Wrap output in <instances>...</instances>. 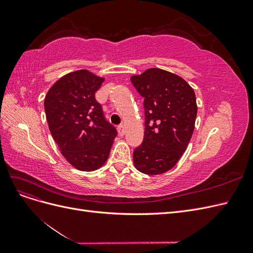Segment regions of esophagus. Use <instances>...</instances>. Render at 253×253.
Returning a JSON list of instances; mask_svg holds the SVG:
<instances>
[{
    "instance_id": "obj_1",
    "label": "esophagus",
    "mask_w": 253,
    "mask_h": 253,
    "mask_svg": "<svg viewBox=\"0 0 253 253\" xmlns=\"http://www.w3.org/2000/svg\"><path fill=\"white\" fill-rule=\"evenodd\" d=\"M118 134H119V136H124L125 135V133H126V128H125V126H118Z\"/></svg>"
}]
</instances>
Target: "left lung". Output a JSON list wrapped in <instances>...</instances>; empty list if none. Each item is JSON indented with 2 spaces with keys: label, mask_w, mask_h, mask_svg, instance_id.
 <instances>
[{
  "label": "left lung",
  "mask_w": 253,
  "mask_h": 253,
  "mask_svg": "<svg viewBox=\"0 0 253 253\" xmlns=\"http://www.w3.org/2000/svg\"><path fill=\"white\" fill-rule=\"evenodd\" d=\"M143 97L144 136L133 153L135 168L163 174L177 164L194 131L197 114L193 88L179 76L150 68L131 78Z\"/></svg>",
  "instance_id": "8db88e82"
}]
</instances>
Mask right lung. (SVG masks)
<instances>
[{
    "instance_id": "add662e5",
    "label": "right lung",
    "mask_w": 253,
    "mask_h": 253,
    "mask_svg": "<svg viewBox=\"0 0 253 253\" xmlns=\"http://www.w3.org/2000/svg\"><path fill=\"white\" fill-rule=\"evenodd\" d=\"M103 81L85 70L70 73L53 84L44 100L53 140L67 162L80 171L100 168L117 136L95 98Z\"/></svg>"
}]
</instances>
